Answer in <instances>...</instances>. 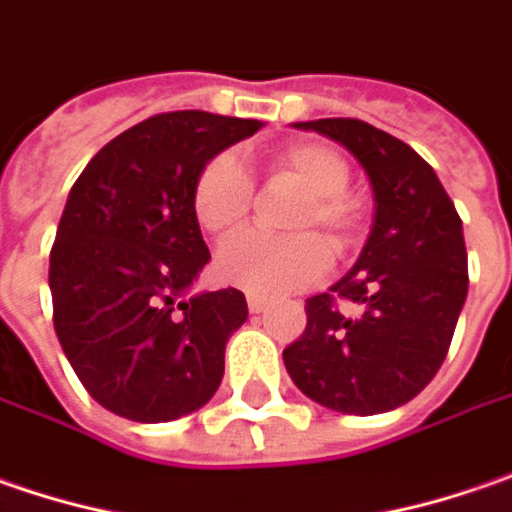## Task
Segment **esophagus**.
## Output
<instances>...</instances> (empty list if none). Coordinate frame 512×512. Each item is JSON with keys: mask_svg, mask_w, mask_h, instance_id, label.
Returning a JSON list of instances; mask_svg holds the SVG:
<instances>
[{"mask_svg": "<svg viewBox=\"0 0 512 512\" xmlns=\"http://www.w3.org/2000/svg\"><path fill=\"white\" fill-rule=\"evenodd\" d=\"M246 303H249V312H263L266 309V298H260V295H246Z\"/></svg>", "mask_w": 512, "mask_h": 512, "instance_id": "esophagus-1", "label": "esophagus"}]
</instances>
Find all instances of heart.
I'll list each match as a JSON object with an SVG mask.
<instances>
[{"label": "heart", "mask_w": 512, "mask_h": 512, "mask_svg": "<svg viewBox=\"0 0 512 512\" xmlns=\"http://www.w3.org/2000/svg\"><path fill=\"white\" fill-rule=\"evenodd\" d=\"M269 168L272 174L292 180L306 194L295 217L298 232L321 229L329 246L338 252L358 240L361 206L346 194L349 163L335 148L321 143H286L272 151ZM252 200L255 180L246 163L232 151L217 154L200 168L191 191V209L200 229L217 240H226L246 226ZM326 269L329 249L318 234H243L226 243L214 260V272L223 283L266 298L295 292L300 286L323 278Z\"/></svg>", "instance_id": "b5f03b06"}]
</instances>
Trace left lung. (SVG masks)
I'll return each mask as SVG.
<instances>
[{"instance_id": "left-lung-1", "label": "left lung", "mask_w": 512, "mask_h": 512, "mask_svg": "<svg viewBox=\"0 0 512 512\" xmlns=\"http://www.w3.org/2000/svg\"><path fill=\"white\" fill-rule=\"evenodd\" d=\"M367 171L375 214L355 266L306 300V329L283 349L295 387L326 410L378 415L412 401L447 358L467 300V249L453 200L427 160L361 120L295 123ZM359 303L344 316L334 295Z\"/></svg>"}]
</instances>
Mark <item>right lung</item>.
Here are the masks:
<instances>
[{
	"label": "right lung",
	"mask_w": 512,
	"mask_h": 512,
	"mask_svg": "<svg viewBox=\"0 0 512 512\" xmlns=\"http://www.w3.org/2000/svg\"><path fill=\"white\" fill-rule=\"evenodd\" d=\"M209 111L157 114L94 154L68 194L48 286L65 358L105 410L140 424L212 401L240 289L189 295L212 260L191 209L200 168L260 131Z\"/></svg>",
	"instance_id": "right-lung-1"
}]
</instances>
